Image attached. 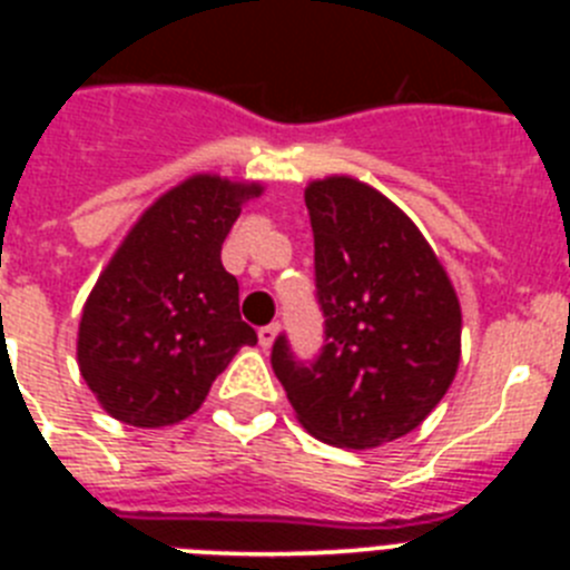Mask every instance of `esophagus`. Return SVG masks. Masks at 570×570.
Returning a JSON list of instances; mask_svg holds the SVG:
<instances>
[{"instance_id":"obj_1","label":"esophagus","mask_w":570,"mask_h":570,"mask_svg":"<svg viewBox=\"0 0 570 570\" xmlns=\"http://www.w3.org/2000/svg\"><path fill=\"white\" fill-rule=\"evenodd\" d=\"M279 336V325H265V328H259V345L262 347H271L274 345V340Z\"/></svg>"}]
</instances>
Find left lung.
<instances>
[{"label":"left lung","mask_w":570,"mask_h":570,"mask_svg":"<svg viewBox=\"0 0 570 570\" xmlns=\"http://www.w3.org/2000/svg\"><path fill=\"white\" fill-rule=\"evenodd\" d=\"M325 345L311 365L274 342L271 365L311 436L380 448L422 425L460 367L456 291L411 216L354 176L305 188Z\"/></svg>","instance_id":"1"}]
</instances>
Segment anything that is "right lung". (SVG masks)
I'll return each instance as SVG.
<instances>
[{"instance_id":"add662e5","label":"right lung","mask_w":570,"mask_h":570,"mask_svg":"<svg viewBox=\"0 0 570 570\" xmlns=\"http://www.w3.org/2000/svg\"><path fill=\"white\" fill-rule=\"evenodd\" d=\"M259 183L194 174L139 219L85 299L77 360L114 420L163 428L188 420L256 331L239 316V282L223 242Z\"/></svg>"}]
</instances>
